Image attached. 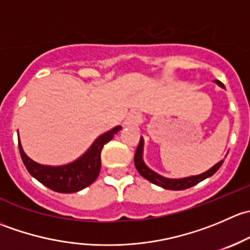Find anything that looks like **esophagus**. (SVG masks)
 <instances>
[{
	"label": "esophagus",
	"instance_id": "1",
	"mask_svg": "<svg viewBox=\"0 0 250 250\" xmlns=\"http://www.w3.org/2000/svg\"><path fill=\"white\" fill-rule=\"evenodd\" d=\"M140 121V115L137 111H132V112L128 113V116L125 120V127H135V125H139Z\"/></svg>",
	"mask_w": 250,
	"mask_h": 250
}]
</instances>
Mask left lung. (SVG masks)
I'll list each match as a JSON object with an SVG mask.
<instances>
[{"label":"left lung","instance_id":"left-lung-1","mask_svg":"<svg viewBox=\"0 0 250 250\" xmlns=\"http://www.w3.org/2000/svg\"><path fill=\"white\" fill-rule=\"evenodd\" d=\"M216 83L221 87H224L223 83L220 81L216 80ZM143 146H144V141L143 138H140V143L138 145L137 151H135V155H134V165L135 168L138 169V172L141 176H144L145 179H147L148 181H151L152 184L158 186H162L163 188H167V190H185V188H192V186L197 185L198 183L204 180V179L209 178V176L213 175L219 168L221 167V165L224 163V160L220 161L219 163H216L213 168H210L209 170H207L206 173L200 174V175H196V176H190V178H184V179H167V178H163V176L158 175L157 173L152 172L150 168H147L145 166L143 161Z\"/></svg>","mask_w":250,"mask_h":250}]
</instances>
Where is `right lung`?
Wrapping results in <instances>:
<instances>
[{
	"instance_id": "1",
	"label": "right lung",
	"mask_w": 250,
	"mask_h": 250,
	"mask_svg": "<svg viewBox=\"0 0 250 250\" xmlns=\"http://www.w3.org/2000/svg\"><path fill=\"white\" fill-rule=\"evenodd\" d=\"M120 129L121 127L118 125L105 134L100 135L82 157L70 165L62 166V167H48V166L39 165L25 155L20 145V140L18 141V145H19V152L22 163L26 167L27 172L35 179H37L40 183L55 192L72 193L94 183L102 167L100 153H102L103 147L105 144L112 139L113 135Z\"/></svg>"
}]
</instances>
